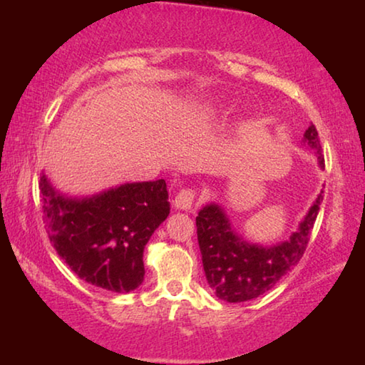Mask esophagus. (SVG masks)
<instances>
[{
  "label": "esophagus",
  "mask_w": 365,
  "mask_h": 365,
  "mask_svg": "<svg viewBox=\"0 0 365 365\" xmlns=\"http://www.w3.org/2000/svg\"><path fill=\"white\" fill-rule=\"evenodd\" d=\"M195 202V191L190 188H183L177 193L174 197V207L180 209V211H188Z\"/></svg>",
  "instance_id": "1"
}]
</instances>
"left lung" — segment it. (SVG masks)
<instances>
[{
  "mask_svg": "<svg viewBox=\"0 0 365 365\" xmlns=\"http://www.w3.org/2000/svg\"><path fill=\"white\" fill-rule=\"evenodd\" d=\"M301 146L311 150L324 169V154L319 143L316 127L309 125L301 140ZM320 190L312 206L299 222L298 230L275 245L252 243L243 238L232 225L225 207L219 202H209L197 212L196 228L202 267L209 287L219 299L243 302L259 298L275 287L299 262L306 251L309 235L319 214Z\"/></svg>",
  "mask_w": 365,
  "mask_h": 365,
  "instance_id": "obj_1",
  "label": "left lung"
}]
</instances>
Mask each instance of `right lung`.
Here are the masks:
<instances>
[{"mask_svg": "<svg viewBox=\"0 0 365 365\" xmlns=\"http://www.w3.org/2000/svg\"><path fill=\"white\" fill-rule=\"evenodd\" d=\"M40 193L48 237L80 279L113 293L143 283L145 246L170 212L163 178L71 196L41 172Z\"/></svg>", "mask_w": 365, "mask_h": 365, "instance_id": "obj_1", "label": "right lung"}]
</instances>
